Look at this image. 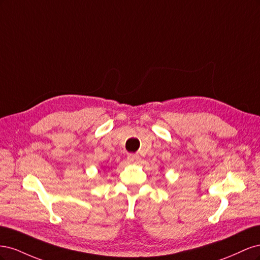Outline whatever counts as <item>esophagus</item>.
<instances>
[{"label": "esophagus", "mask_w": 260, "mask_h": 260, "mask_svg": "<svg viewBox=\"0 0 260 260\" xmlns=\"http://www.w3.org/2000/svg\"><path fill=\"white\" fill-rule=\"evenodd\" d=\"M128 160L132 164H139L141 160V157L138 154H129L128 155Z\"/></svg>", "instance_id": "1"}]
</instances>
